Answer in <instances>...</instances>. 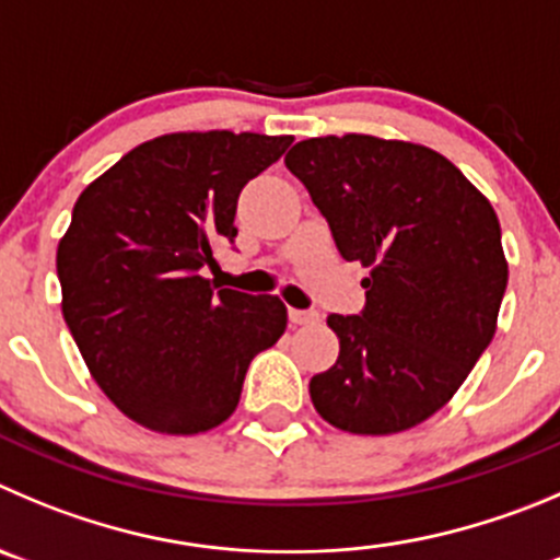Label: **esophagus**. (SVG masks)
I'll return each mask as SVG.
<instances>
[{
	"label": "esophagus",
	"instance_id": "34e87169",
	"mask_svg": "<svg viewBox=\"0 0 560 560\" xmlns=\"http://www.w3.org/2000/svg\"><path fill=\"white\" fill-rule=\"evenodd\" d=\"M317 312H306V310H290V323L292 326H306V323H315Z\"/></svg>",
	"mask_w": 560,
	"mask_h": 560
}]
</instances>
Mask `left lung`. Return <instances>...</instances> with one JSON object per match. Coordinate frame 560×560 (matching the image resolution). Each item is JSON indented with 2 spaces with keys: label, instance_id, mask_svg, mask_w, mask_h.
Returning <instances> with one entry per match:
<instances>
[{
  "label": "left lung",
  "instance_id": "obj_1",
  "mask_svg": "<svg viewBox=\"0 0 560 560\" xmlns=\"http://www.w3.org/2000/svg\"><path fill=\"white\" fill-rule=\"evenodd\" d=\"M339 254L362 262V315H331L334 368L310 381L317 415L364 436L436 415L489 348L509 284L492 203L447 156L373 135L292 145Z\"/></svg>",
  "mask_w": 560,
  "mask_h": 560
}]
</instances>
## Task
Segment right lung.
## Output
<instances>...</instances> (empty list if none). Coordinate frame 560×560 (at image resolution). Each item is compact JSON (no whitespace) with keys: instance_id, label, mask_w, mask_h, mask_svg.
<instances>
[{"instance_id":"1","label":"right lung","mask_w":560,"mask_h":560,"mask_svg":"<svg viewBox=\"0 0 560 560\" xmlns=\"http://www.w3.org/2000/svg\"><path fill=\"white\" fill-rule=\"evenodd\" d=\"M290 143L229 129L162 135L77 198L57 245L62 317L96 384L138 425L176 436L221 425L250 359L284 334L279 298L215 290L201 268L237 237L240 190Z\"/></svg>"}]
</instances>
